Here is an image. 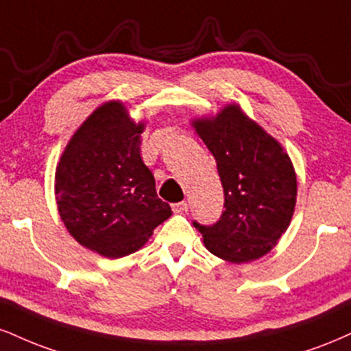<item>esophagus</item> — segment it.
<instances>
[{
	"label": "esophagus",
	"instance_id": "1",
	"mask_svg": "<svg viewBox=\"0 0 351 351\" xmlns=\"http://www.w3.org/2000/svg\"><path fill=\"white\" fill-rule=\"evenodd\" d=\"M173 210H175L176 214H184L188 210V202H176V204H173Z\"/></svg>",
	"mask_w": 351,
	"mask_h": 351
}]
</instances>
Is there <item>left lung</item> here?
<instances>
[{
	"label": "left lung",
	"instance_id": "left-lung-1",
	"mask_svg": "<svg viewBox=\"0 0 351 351\" xmlns=\"http://www.w3.org/2000/svg\"><path fill=\"white\" fill-rule=\"evenodd\" d=\"M217 163L223 213L213 226L193 221L210 253L232 263L256 260L288 229L296 206V173L282 147L237 104L194 122Z\"/></svg>",
	"mask_w": 351,
	"mask_h": 351
}]
</instances>
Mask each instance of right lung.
I'll return each instance as SVG.
<instances>
[{
  "instance_id": "right-lung-1",
  "label": "right lung",
  "mask_w": 351,
  "mask_h": 351,
  "mask_svg": "<svg viewBox=\"0 0 351 351\" xmlns=\"http://www.w3.org/2000/svg\"><path fill=\"white\" fill-rule=\"evenodd\" d=\"M143 124L117 101L83 122L55 173L58 213L77 242L108 256L134 253L171 216L141 157Z\"/></svg>"
}]
</instances>
